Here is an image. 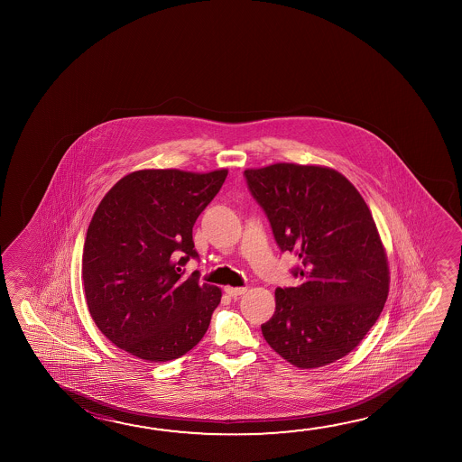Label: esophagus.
Instances as JSON below:
<instances>
[{
	"label": "esophagus",
	"instance_id": "esophagus-1",
	"mask_svg": "<svg viewBox=\"0 0 462 462\" xmlns=\"http://www.w3.org/2000/svg\"><path fill=\"white\" fill-rule=\"evenodd\" d=\"M226 293H227L230 298H240V296L246 293V288L226 287Z\"/></svg>",
	"mask_w": 462,
	"mask_h": 462
}]
</instances>
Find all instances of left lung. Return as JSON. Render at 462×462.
Instances as JSON below:
<instances>
[{
    "mask_svg": "<svg viewBox=\"0 0 462 462\" xmlns=\"http://www.w3.org/2000/svg\"><path fill=\"white\" fill-rule=\"evenodd\" d=\"M282 251L301 265L275 290L261 326L271 348L300 369L335 363L377 322L390 290L383 243L361 193L338 171L277 162L245 171Z\"/></svg>",
    "mask_w": 462,
    "mask_h": 462,
    "instance_id": "obj_1",
    "label": "left lung"
}]
</instances>
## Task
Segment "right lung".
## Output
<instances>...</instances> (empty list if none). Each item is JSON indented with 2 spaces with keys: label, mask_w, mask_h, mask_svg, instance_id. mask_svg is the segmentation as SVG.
<instances>
[{
  "label": "right lung",
  "mask_w": 462,
  "mask_h": 462,
  "mask_svg": "<svg viewBox=\"0 0 462 462\" xmlns=\"http://www.w3.org/2000/svg\"><path fill=\"white\" fill-rule=\"evenodd\" d=\"M227 169H143L122 177L91 217L82 256L90 316L117 348L148 363L189 353L205 337L222 291L182 279L198 257L193 226Z\"/></svg>",
  "instance_id": "add662e5"
}]
</instances>
